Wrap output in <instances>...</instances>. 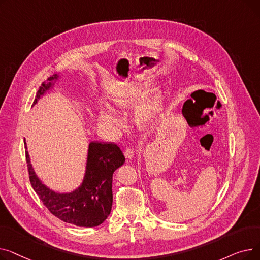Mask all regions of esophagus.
<instances>
[{"label":"esophagus","mask_w":260,"mask_h":260,"mask_svg":"<svg viewBox=\"0 0 260 260\" xmlns=\"http://www.w3.org/2000/svg\"><path fill=\"white\" fill-rule=\"evenodd\" d=\"M124 156H125L127 159H132V158L134 157V151H133V148L126 147L125 151H124Z\"/></svg>","instance_id":"34e87169"}]
</instances>
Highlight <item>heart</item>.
Returning a JSON list of instances; mask_svg holds the SVG:
<instances>
[{"mask_svg":"<svg viewBox=\"0 0 260 260\" xmlns=\"http://www.w3.org/2000/svg\"><path fill=\"white\" fill-rule=\"evenodd\" d=\"M142 93H143V91L139 86H128L116 95V97L114 98V102L118 106H126V105L134 103L135 101H137L141 97ZM157 105H158L157 102L141 105L137 111L138 120L140 122L147 121L153 116ZM99 121L104 126H106L107 128L112 129L114 132L119 129L120 123H121V119H120V116L118 115V113L112 106H109L107 104L103 105L100 108Z\"/></svg>","mask_w":260,"mask_h":260,"instance_id":"b5f03b06","label":"heart"}]
</instances>
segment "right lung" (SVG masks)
<instances>
[{
	"label": "right lung",
	"mask_w": 260,
	"mask_h": 260,
	"mask_svg": "<svg viewBox=\"0 0 260 260\" xmlns=\"http://www.w3.org/2000/svg\"><path fill=\"white\" fill-rule=\"evenodd\" d=\"M58 76L48 78L39 87L34 104L52 85ZM25 148L26 142L24 141ZM26 154L29 180L35 192L48 211L64 222L77 226L92 228L101 224L111 214L113 206V174L125 162L120 147L113 142H90L86 163V172L82 184L72 193L59 194L44 185L36 175L30 163L28 152Z\"/></svg>",
	"instance_id": "add662e5"
}]
</instances>
